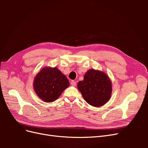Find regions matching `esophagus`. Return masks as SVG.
Masks as SVG:
<instances>
[{"mask_svg": "<svg viewBox=\"0 0 148 148\" xmlns=\"http://www.w3.org/2000/svg\"><path fill=\"white\" fill-rule=\"evenodd\" d=\"M70 84L71 86H76V85H77V83H76L75 81H73V80L70 82Z\"/></svg>", "mask_w": 148, "mask_h": 148, "instance_id": "obj_1", "label": "esophagus"}]
</instances>
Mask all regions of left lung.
Instances as JSON below:
<instances>
[{"label": "left lung", "instance_id": "left-lung-1", "mask_svg": "<svg viewBox=\"0 0 148 148\" xmlns=\"http://www.w3.org/2000/svg\"><path fill=\"white\" fill-rule=\"evenodd\" d=\"M78 90L89 105L101 107L108 102L112 87L109 76L98 70L90 69L85 73L83 81L77 84Z\"/></svg>", "mask_w": 148, "mask_h": 148}]
</instances>
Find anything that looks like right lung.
<instances>
[{
  "instance_id": "1",
  "label": "right lung",
  "mask_w": 148,
  "mask_h": 148,
  "mask_svg": "<svg viewBox=\"0 0 148 148\" xmlns=\"http://www.w3.org/2000/svg\"><path fill=\"white\" fill-rule=\"evenodd\" d=\"M69 85V79L57 67H44L36 75L33 82L36 94L46 102L57 100Z\"/></svg>"
}]
</instances>
